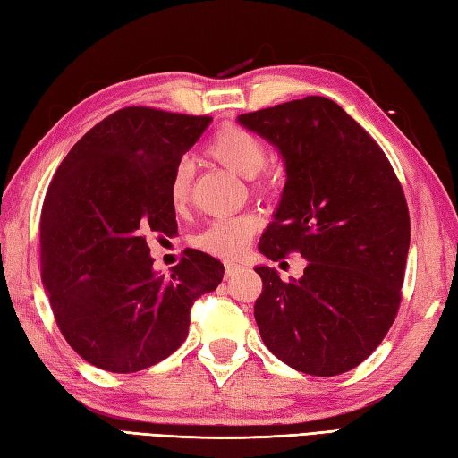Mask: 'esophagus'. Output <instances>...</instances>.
Returning a JSON list of instances; mask_svg holds the SVG:
<instances>
[{"instance_id":"obj_1","label":"esophagus","mask_w":458,"mask_h":458,"mask_svg":"<svg viewBox=\"0 0 458 458\" xmlns=\"http://www.w3.org/2000/svg\"><path fill=\"white\" fill-rule=\"evenodd\" d=\"M246 267L240 264V261H226V264H224V271H226V274H224V277L226 279H232L234 276H238L240 271H244Z\"/></svg>"}]
</instances>
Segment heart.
Returning a JSON list of instances; mask_svg holds the SVG:
<instances>
[{
    "mask_svg": "<svg viewBox=\"0 0 458 458\" xmlns=\"http://www.w3.org/2000/svg\"><path fill=\"white\" fill-rule=\"evenodd\" d=\"M207 155L210 159L220 163L224 169L240 174L244 179H251L264 169L267 161L266 143L254 131L240 125H224L212 135L207 145ZM259 189L267 187V181L258 182ZM191 192V167L187 163H179L171 174L169 199L174 208H181L189 199ZM259 228L256 214H238V216H226L212 220L207 228L192 238L194 246L214 256L236 258L248 248Z\"/></svg>",
    "mask_w": 458,
    "mask_h": 458,
    "instance_id": "b5f03b06",
    "label": "heart"
}]
</instances>
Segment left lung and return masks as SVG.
<instances>
[{
	"label": "left lung",
	"instance_id": "left-lung-1",
	"mask_svg": "<svg viewBox=\"0 0 458 458\" xmlns=\"http://www.w3.org/2000/svg\"><path fill=\"white\" fill-rule=\"evenodd\" d=\"M276 145L287 173L259 251L305 258L284 281L258 266L254 305L261 340L281 362L310 376H338L374 352L402 301L410 210L386 153L333 100L307 96L238 115Z\"/></svg>",
	"mask_w": 458,
	"mask_h": 458
}]
</instances>
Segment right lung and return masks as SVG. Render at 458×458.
Returning a JSON list of instances; mask_svg holds the SVG:
<instances>
[{
	"instance_id": "add662e5",
	"label": "right lung",
	"mask_w": 458,
	"mask_h": 458,
	"mask_svg": "<svg viewBox=\"0 0 458 458\" xmlns=\"http://www.w3.org/2000/svg\"><path fill=\"white\" fill-rule=\"evenodd\" d=\"M208 115L130 106L84 133L58 165L41 214V279L58 328L86 362L131 374L189 335L191 307L224 266L199 250L161 276L148 232L177 234L169 182Z\"/></svg>"
}]
</instances>
